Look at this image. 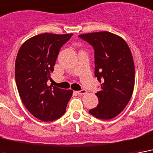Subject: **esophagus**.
I'll return each instance as SVG.
<instances>
[{
	"label": "esophagus",
	"instance_id": "obj_1",
	"mask_svg": "<svg viewBox=\"0 0 153 153\" xmlns=\"http://www.w3.org/2000/svg\"><path fill=\"white\" fill-rule=\"evenodd\" d=\"M76 93H77L78 95H85V94H86L88 92H87V90L82 89V90H80V91H78V92H76Z\"/></svg>",
	"mask_w": 153,
	"mask_h": 153
}]
</instances>
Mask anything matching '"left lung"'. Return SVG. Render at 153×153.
I'll return each instance as SVG.
<instances>
[{
  "label": "left lung",
  "instance_id": "8db88e82",
  "mask_svg": "<svg viewBox=\"0 0 153 153\" xmlns=\"http://www.w3.org/2000/svg\"><path fill=\"white\" fill-rule=\"evenodd\" d=\"M95 51V76L101 83L96 95L99 104L89 113L103 120L117 117L132 97L135 66L132 53L121 36L109 32L80 34Z\"/></svg>",
  "mask_w": 153,
  "mask_h": 153
}]
</instances>
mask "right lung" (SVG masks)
<instances>
[{
	"label": "right lung",
	"mask_w": 153,
	"mask_h": 153,
	"mask_svg": "<svg viewBox=\"0 0 153 153\" xmlns=\"http://www.w3.org/2000/svg\"><path fill=\"white\" fill-rule=\"evenodd\" d=\"M73 33H41L21 45L15 62V79L24 105L42 121L58 119L65 112L73 90L48 85L58 53Z\"/></svg>",
	"instance_id": "1"
}]
</instances>
